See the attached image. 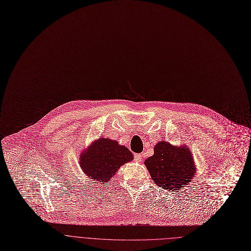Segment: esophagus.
<instances>
[{
	"label": "esophagus",
	"mask_w": 251,
	"mask_h": 251,
	"mask_svg": "<svg viewBox=\"0 0 251 251\" xmlns=\"http://www.w3.org/2000/svg\"><path fill=\"white\" fill-rule=\"evenodd\" d=\"M134 158L136 161H141L142 160V154L141 153H135Z\"/></svg>",
	"instance_id": "esophagus-1"
}]
</instances>
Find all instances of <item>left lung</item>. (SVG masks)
Masks as SVG:
<instances>
[{"label": "left lung", "instance_id": "left-lung-1", "mask_svg": "<svg viewBox=\"0 0 251 251\" xmlns=\"http://www.w3.org/2000/svg\"><path fill=\"white\" fill-rule=\"evenodd\" d=\"M145 165L155 184L168 190L182 189L195 175L189 149H177L163 141L155 145L153 155L145 160Z\"/></svg>", "mask_w": 251, "mask_h": 251}]
</instances>
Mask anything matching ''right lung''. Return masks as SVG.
<instances>
[{
  "label": "right lung",
  "mask_w": 251,
  "mask_h": 251,
  "mask_svg": "<svg viewBox=\"0 0 251 251\" xmlns=\"http://www.w3.org/2000/svg\"><path fill=\"white\" fill-rule=\"evenodd\" d=\"M132 159L133 154L126 147L100 138L81 153L79 164L91 179L106 184L121 165Z\"/></svg>",
  "instance_id": "1"
}]
</instances>
